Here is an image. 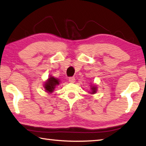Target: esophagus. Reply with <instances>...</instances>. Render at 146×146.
I'll list each match as a JSON object with an SVG mask.
<instances>
[{
	"label": "esophagus",
	"mask_w": 146,
	"mask_h": 146,
	"mask_svg": "<svg viewBox=\"0 0 146 146\" xmlns=\"http://www.w3.org/2000/svg\"><path fill=\"white\" fill-rule=\"evenodd\" d=\"M69 82L71 83L75 82V78L74 77H70V78H69Z\"/></svg>",
	"instance_id": "1"
}]
</instances>
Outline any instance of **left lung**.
<instances>
[{"label":"left lung","mask_w":146,"mask_h":146,"mask_svg":"<svg viewBox=\"0 0 146 146\" xmlns=\"http://www.w3.org/2000/svg\"><path fill=\"white\" fill-rule=\"evenodd\" d=\"M97 91V87L95 85H91V94H95Z\"/></svg>","instance_id":"1"}]
</instances>
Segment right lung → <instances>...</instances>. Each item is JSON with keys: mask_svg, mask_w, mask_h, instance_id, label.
<instances>
[{"mask_svg": "<svg viewBox=\"0 0 146 146\" xmlns=\"http://www.w3.org/2000/svg\"><path fill=\"white\" fill-rule=\"evenodd\" d=\"M60 84V80L57 78H55L53 76H50L46 80L44 84V87L45 89V91L48 93H51L53 92L56 88V86Z\"/></svg>", "mask_w": 146, "mask_h": 146, "instance_id": "right-lung-1", "label": "right lung"}]
</instances>
